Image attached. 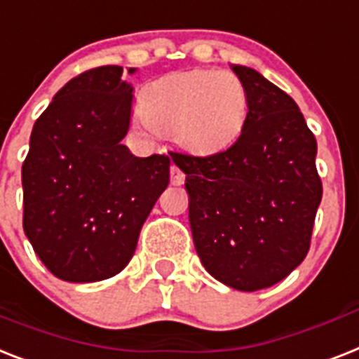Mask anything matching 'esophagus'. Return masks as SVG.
<instances>
[{"mask_svg": "<svg viewBox=\"0 0 359 359\" xmlns=\"http://www.w3.org/2000/svg\"><path fill=\"white\" fill-rule=\"evenodd\" d=\"M171 184L175 186H180V184H184V179H186V175L180 171L179 165H175L171 164Z\"/></svg>", "mask_w": 359, "mask_h": 359, "instance_id": "1", "label": "esophagus"}]
</instances>
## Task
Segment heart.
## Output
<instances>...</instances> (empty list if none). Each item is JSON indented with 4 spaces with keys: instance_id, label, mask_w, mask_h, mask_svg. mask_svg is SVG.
Instances as JSON below:
<instances>
[{
    "instance_id": "obj_1",
    "label": "heart",
    "mask_w": 359,
    "mask_h": 359,
    "mask_svg": "<svg viewBox=\"0 0 359 359\" xmlns=\"http://www.w3.org/2000/svg\"><path fill=\"white\" fill-rule=\"evenodd\" d=\"M249 94L225 69H184L156 79L140 94L138 125L145 133L173 136L195 156L225 151L243 130Z\"/></svg>"
}]
</instances>
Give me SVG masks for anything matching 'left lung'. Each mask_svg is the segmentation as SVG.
I'll return each mask as SVG.
<instances>
[{"instance_id":"obj_1","label":"left lung","mask_w":359,"mask_h":359,"mask_svg":"<svg viewBox=\"0 0 359 359\" xmlns=\"http://www.w3.org/2000/svg\"><path fill=\"white\" fill-rule=\"evenodd\" d=\"M249 94L240 138L212 156L173 153L186 173L189 226L205 269L240 291L280 282L310 249L323 184L317 142L290 95L232 64Z\"/></svg>"}]
</instances>
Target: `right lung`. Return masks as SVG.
<instances>
[{
	"label": "right lung",
	"mask_w": 359,
	"mask_h": 359,
	"mask_svg": "<svg viewBox=\"0 0 359 359\" xmlns=\"http://www.w3.org/2000/svg\"><path fill=\"white\" fill-rule=\"evenodd\" d=\"M133 90L121 66L88 69L58 90L33 127L22 165L23 230L60 280L118 275L170 184L165 154L138 158L121 144Z\"/></svg>",
	"instance_id": "obj_1"
}]
</instances>
